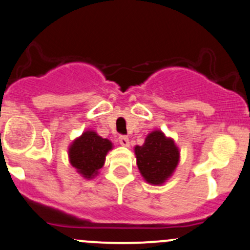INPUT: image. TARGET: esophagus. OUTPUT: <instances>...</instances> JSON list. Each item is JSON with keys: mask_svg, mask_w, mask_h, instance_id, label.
I'll return each instance as SVG.
<instances>
[{"mask_svg": "<svg viewBox=\"0 0 250 250\" xmlns=\"http://www.w3.org/2000/svg\"><path fill=\"white\" fill-rule=\"evenodd\" d=\"M119 144L122 146H130V141H128V138L126 136H120L119 137Z\"/></svg>", "mask_w": 250, "mask_h": 250, "instance_id": "esophagus-1", "label": "esophagus"}]
</instances>
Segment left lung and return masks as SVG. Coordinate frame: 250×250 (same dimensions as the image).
<instances>
[{"label": "left lung", "instance_id": "1", "mask_svg": "<svg viewBox=\"0 0 250 250\" xmlns=\"http://www.w3.org/2000/svg\"><path fill=\"white\" fill-rule=\"evenodd\" d=\"M135 155L141 175L154 186L165 184L180 162L178 146L161 130L151 131L146 137L143 146H136Z\"/></svg>", "mask_w": 250, "mask_h": 250}]
</instances>
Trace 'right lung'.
Wrapping results in <instances>:
<instances>
[{"mask_svg":"<svg viewBox=\"0 0 250 250\" xmlns=\"http://www.w3.org/2000/svg\"><path fill=\"white\" fill-rule=\"evenodd\" d=\"M113 144L109 139L103 138L95 131L87 130L71 142L69 146V162L83 178L90 180L104 167L106 155Z\"/></svg>","mask_w":250,"mask_h":250,"instance_id":"1","label":"right lung"}]
</instances>
